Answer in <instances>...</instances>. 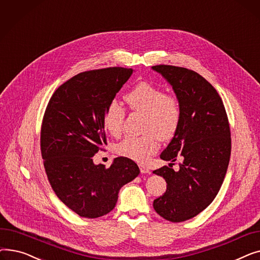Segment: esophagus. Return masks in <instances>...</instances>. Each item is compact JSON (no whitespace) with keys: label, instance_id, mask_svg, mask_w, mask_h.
Segmentation results:
<instances>
[{"label":"esophagus","instance_id":"obj_1","mask_svg":"<svg viewBox=\"0 0 260 260\" xmlns=\"http://www.w3.org/2000/svg\"><path fill=\"white\" fill-rule=\"evenodd\" d=\"M139 168H140V172H141L142 174H147V173H149V169H148L147 167H145V166H143V165H139Z\"/></svg>","mask_w":260,"mask_h":260}]
</instances>
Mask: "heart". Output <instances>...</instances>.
<instances>
[{"mask_svg": "<svg viewBox=\"0 0 260 260\" xmlns=\"http://www.w3.org/2000/svg\"><path fill=\"white\" fill-rule=\"evenodd\" d=\"M124 101L134 112L144 114L141 136H128L116 148L119 156L145 162L160 147V140H170L179 127L181 106L178 98L148 82H140L125 95ZM125 121V109L118 102L108 104L104 126L114 137H120Z\"/></svg>", "mask_w": 260, "mask_h": 260, "instance_id": "1", "label": "heart"}]
</instances>
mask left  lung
<instances>
[{
  "instance_id": "obj_1",
  "label": "left lung",
  "mask_w": 260,
  "mask_h": 260,
  "mask_svg": "<svg viewBox=\"0 0 260 260\" xmlns=\"http://www.w3.org/2000/svg\"><path fill=\"white\" fill-rule=\"evenodd\" d=\"M152 68L170 82L181 106L179 127L160 158L182 160L178 172L174 163L154 171L168 185L153 206L165 219L181 222L207 209L219 192L231 156L229 119L219 93L196 72L173 65Z\"/></svg>"
}]
</instances>
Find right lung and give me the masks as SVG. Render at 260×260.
<instances>
[{
  "label": "right lung",
  "instance_id": "obj_1",
  "mask_svg": "<svg viewBox=\"0 0 260 260\" xmlns=\"http://www.w3.org/2000/svg\"><path fill=\"white\" fill-rule=\"evenodd\" d=\"M132 74L124 67L80 73L57 88L45 109L40 143L47 178L58 198L81 217L111 212L120 188L140 173L125 157L108 169L92 161L107 145L105 109Z\"/></svg>",
  "mask_w": 260,
  "mask_h": 260
}]
</instances>
